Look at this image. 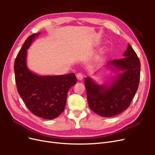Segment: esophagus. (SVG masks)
I'll use <instances>...</instances> for the list:
<instances>
[{"label": "esophagus", "instance_id": "1", "mask_svg": "<svg viewBox=\"0 0 155 155\" xmlns=\"http://www.w3.org/2000/svg\"><path fill=\"white\" fill-rule=\"evenodd\" d=\"M76 78H77V79H78V80H79V81L82 80L83 78V75H82V74H81V73H78V74H76Z\"/></svg>", "mask_w": 155, "mask_h": 155}]
</instances>
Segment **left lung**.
<instances>
[{
    "label": "left lung",
    "instance_id": "obj_1",
    "mask_svg": "<svg viewBox=\"0 0 155 155\" xmlns=\"http://www.w3.org/2000/svg\"><path fill=\"white\" fill-rule=\"evenodd\" d=\"M124 56L125 58L122 59L113 60L108 63V66L124 70L109 87L97 85L90 78L85 79L88 106L101 116H114L125 110L138 90L140 62L129 44Z\"/></svg>",
    "mask_w": 155,
    "mask_h": 155
}]
</instances>
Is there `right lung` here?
<instances>
[{"instance_id":"obj_1","label":"right lung","mask_w":155,"mask_h":155,"mask_svg":"<svg viewBox=\"0 0 155 155\" xmlns=\"http://www.w3.org/2000/svg\"><path fill=\"white\" fill-rule=\"evenodd\" d=\"M40 33L30 35L14 63L17 92L28 109L44 119L57 118L64 110L69 89L77 82L74 73L61 76H40L30 72L26 63L27 49Z\"/></svg>"}]
</instances>
